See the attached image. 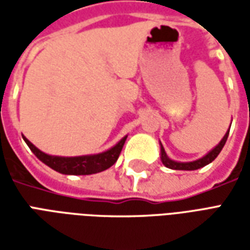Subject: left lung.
Returning <instances> with one entry per match:
<instances>
[{"label": "left lung", "mask_w": 250, "mask_h": 250, "mask_svg": "<svg viewBox=\"0 0 250 250\" xmlns=\"http://www.w3.org/2000/svg\"><path fill=\"white\" fill-rule=\"evenodd\" d=\"M229 130H230V127H229ZM229 130L226 131V134L224 135V138L221 139L220 143H218L214 148H211L206 155H204L202 158H199L197 161H193V162H177V161L170 159V158L167 157L166 151H165V148H163L162 143L159 142V143H161V161H162V163L166 167L171 168V170H197V168L205 167L206 165L211 163L215 158L218 157V154H220L221 150H222V147L225 146L226 139H228V135H229Z\"/></svg>", "instance_id": "1"}]
</instances>
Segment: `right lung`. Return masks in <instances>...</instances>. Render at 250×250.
<instances>
[{"label":"right lung","instance_id":"right-lung-1","mask_svg":"<svg viewBox=\"0 0 250 250\" xmlns=\"http://www.w3.org/2000/svg\"><path fill=\"white\" fill-rule=\"evenodd\" d=\"M25 143L29 146L30 151L40 159L41 162L45 163L46 166L53 168L55 171L66 175H89L104 171L114 165L120 155V151L123 148L127 135L122 138L114 147L108 148L107 151L99 152V154H91V155H80V157H57V155H49L29 142L25 136Z\"/></svg>","mask_w":250,"mask_h":250}]
</instances>
